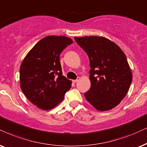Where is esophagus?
I'll return each mask as SVG.
<instances>
[{
    "instance_id": "obj_1",
    "label": "esophagus",
    "mask_w": 147,
    "mask_h": 147,
    "mask_svg": "<svg viewBox=\"0 0 147 147\" xmlns=\"http://www.w3.org/2000/svg\"><path fill=\"white\" fill-rule=\"evenodd\" d=\"M79 80H80V77H77V79H76V80H73V81H73V83H77L78 81H79Z\"/></svg>"
}]
</instances>
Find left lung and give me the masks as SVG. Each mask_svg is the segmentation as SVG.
I'll use <instances>...</instances> for the list:
<instances>
[{"label":"left lung","instance_id":"left-lung-1","mask_svg":"<svg viewBox=\"0 0 147 147\" xmlns=\"http://www.w3.org/2000/svg\"><path fill=\"white\" fill-rule=\"evenodd\" d=\"M75 40L90 59L91 87L85 93V98L98 111L111 110L126 96L132 81L125 53L102 36L75 37Z\"/></svg>","mask_w":147,"mask_h":147}]
</instances>
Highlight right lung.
<instances>
[{
    "label": "right lung",
    "mask_w": 147,
    "mask_h": 147,
    "mask_svg": "<svg viewBox=\"0 0 147 147\" xmlns=\"http://www.w3.org/2000/svg\"><path fill=\"white\" fill-rule=\"evenodd\" d=\"M71 38L48 36L28 52L20 69V87L30 101L42 110L61 102L71 87V81L62 75L60 55Z\"/></svg>",
    "instance_id": "add662e5"
}]
</instances>
